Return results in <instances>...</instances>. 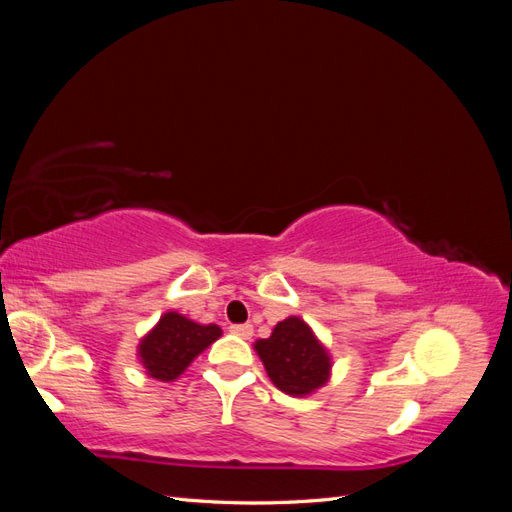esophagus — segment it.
I'll list each match as a JSON object with an SVG mask.
<instances>
[{
	"instance_id": "esophagus-1",
	"label": "esophagus",
	"mask_w": 512,
	"mask_h": 512,
	"mask_svg": "<svg viewBox=\"0 0 512 512\" xmlns=\"http://www.w3.org/2000/svg\"><path fill=\"white\" fill-rule=\"evenodd\" d=\"M230 333L232 335H237V337H241V339H250L252 335H254V327L250 322H245V324H232L230 327Z\"/></svg>"
}]
</instances>
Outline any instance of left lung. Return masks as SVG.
Wrapping results in <instances>:
<instances>
[{
	"mask_svg": "<svg viewBox=\"0 0 512 512\" xmlns=\"http://www.w3.org/2000/svg\"><path fill=\"white\" fill-rule=\"evenodd\" d=\"M254 350L271 382L290 397L312 395L331 378L333 359L327 346L299 316L277 322L271 337L258 339Z\"/></svg>",
	"mask_w": 512,
	"mask_h": 512,
	"instance_id": "left-lung-1",
	"label": "left lung"
}]
</instances>
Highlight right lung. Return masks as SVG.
<instances>
[{
	"label": "right lung",
	"mask_w": 512,
	"mask_h": 512,
	"mask_svg": "<svg viewBox=\"0 0 512 512\" xmlns=\"http://www.w3.org/2000/svg\"><path fill=\"white\" fill-rule=\"evenodd\" d=\"M218 324H200L179 312H166L147 331L136 348V359L145 374L160 382L177 380L196 356L220 339Z\"/></svg>",
	"instance_id": "obj_1"
}]
</instances>
